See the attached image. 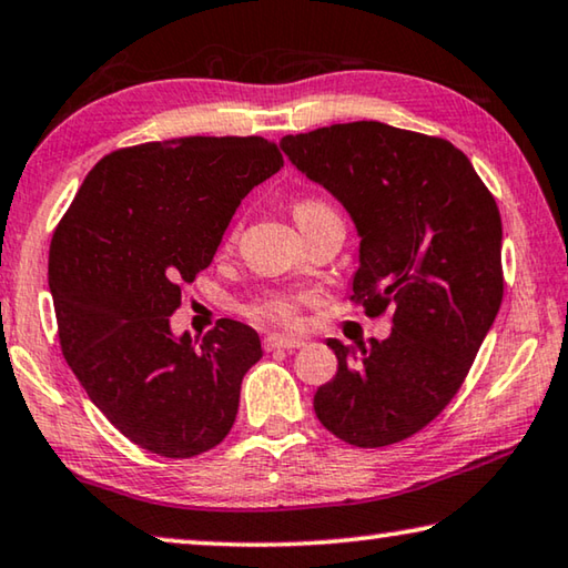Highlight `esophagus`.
<instances>
[{
  "mask_svg": "<svg viewBox=\"0 0 568 568\" xmlns=\"http://www.w3.org/2000/svg\"><path fill=\"white\" fill-rule=\"evenodd\" d=\"M304 347V339L302 337H290V334H268L264 337V349L272 352V349H300Z\"/></svg>",
  "mask_w": 568,
  "mask_h": 568,
  "instance_id": "1",
  "label": "esophagus"
}]
</instances>
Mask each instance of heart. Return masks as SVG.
Wrapping results in <instances>:
<instances>
[{
  "mask_svg": "<svg viewBox=\"0 0 568 568\" xmlns=\"http://www.w3.org/2000/svg\"><path fill=\"white\" fill-rule=\"evenodd\" d=\"M327 203L317 199H304L294 206V216H306V213H320L327 211ZM312 302V292H272L262 296V300L251 302L246 306V314L256 322L278 324V327H296L302 322V306Z\"/></svg>",
  "mask_w": 568,
  "mask_h": 568,
  "instance_id": "heart-1",
  "label": "heart"
}]
</instances>
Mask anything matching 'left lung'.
Here are the masks:
<instances>
[{"instance_id": "left-lung-1", "label": "left lung", "mask_w": 568, "mask_h": 568, "mask_svg": "<svg viewBox=\"0 0 568 568\" xmlns=\"http://www.w3.org/2000/svg\"><path fill=\"white\" fill-rule=\"evenodd\" d=\"M278 145L355 223L352 300L367 314L395 306L383 342L327 339L337 375L317 389L314 413L357 448L410 438L458 393L504 300L496 201L453 143L377 120Z\"/></svg>"}]
</instances>
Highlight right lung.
I'll list each match as a JSON object with an SVG mask.
<instances>
[{
  "instance_id": "obj_1",
  "label": "right lung",
  "mask_w": 568,
  "mask_h": 568,
  "mask_svg": "<svg viewBox=\"0 0 568 568\" xmlns=\"http://www.w3.org/2000/svg\"><path fill=\"white\" fill-rule=\"evenodd\" d=\"M266 138H173L102 158L50 246L60 345L88 397L128 440L193 458L226 438L256 329L219 320L175 337L181 284L203 272L241 199L282 169Z\"/></svg>"
}]
</instances>
